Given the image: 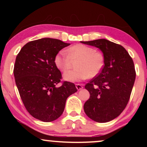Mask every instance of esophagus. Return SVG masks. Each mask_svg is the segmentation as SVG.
<instances>
[{
  "label": "esophagus",
  "mask_w": 147,
  "mask_h": 147,
  "mask_svg": "<svg viewBox=\"0 0 147 147\" xmlns=\"http://www.w3.org/2000/svg\"><path fill=\"white\" fill-rule=\"evenodd\" d=\"M76 88H77V90H81V89L83 88V86L81 85V84H76Z\"/></svg>",
  "instance_id": "34e87169"
}]
</instances>
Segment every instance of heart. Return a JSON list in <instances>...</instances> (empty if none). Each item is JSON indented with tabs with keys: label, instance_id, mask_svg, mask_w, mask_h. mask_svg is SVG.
<instances>
[{
	"label": "heart",
	"instance_id": "obj_1",
	"mask_svg": "<svg viewBox=\"0 0 147 147\" xmlns=\"http://www.w3.org/2000/svg\"><path fill=\"white\" fill-rule=\"evenodd\" d=\"M61 51L54 59L55 66L60 71L65 72L72 67V61L78 60L77 69L64 74L63 77L69 82H79L100 74L104 67L105 59L102 53L95 51L93 48L84 44H77L66 51Z\"/></svg>",
	"mask_w": 147,
	"mask_h": 147
}]
</instances>
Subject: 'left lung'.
<instances>
[{"label":"left lung","instance_id":"1","mask_svg":"<svg viewBox=\"0 0 147 147\" xmlns=\"http://www.w3.org/2000/svg\"><path fill=\"white\" fill-rule=\"evenodd\" d=\"M102 50L105 59L100 74L87 83L90 98L85 102V113L91 119L104 123L116 118L129 102L136 72L134 63L122 45L106 39L82 41Z\"/></svg>","mask_w":147,"mask_h":147}]
</instances>
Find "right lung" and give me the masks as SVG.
<instances>
[{
    "mask_svg": "<svg viewBox=\"0 0 147 147\" xmlns=\"http://www.w3.org/2000/svg\"><path fill=\"white\" fill-rule=\"evenodd\" d=\"M70 43L51 38L28 42L18 52L14 75L25 109L32 117L45 122L61 115L68 97L77 92L75 84L61 82L62 75L55 57ZM62 83L59 87L57 84Z\"/></svg>",
    "mask_w": 147,
    "mask_h": 147,
    "instance_id": "obj_1",
    "label": "right lung"
}]
</instances>
